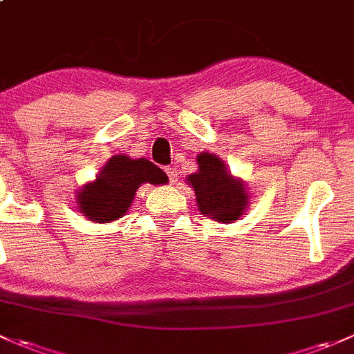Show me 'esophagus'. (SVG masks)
<instances>
[{
    "instance_id": "esophagus-1",
    "label": "esophagus",
    "mask_w": 354,
    "mask_h": 354,
    "mask_svg": "<svg viewBox=\"0 0 354 354\" xmlns=\"http://www.w3.org/2000/svg\"><path fill=\"white\" fill-rule=\"evenodd\" d=\"M165 172H167V176H169L170 182H177V170L174 169V167H167Z\"/></svg>"
}]
</instances>
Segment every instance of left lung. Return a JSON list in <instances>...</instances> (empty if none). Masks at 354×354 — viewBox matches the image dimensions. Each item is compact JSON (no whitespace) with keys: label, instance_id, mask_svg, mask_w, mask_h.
Listing matches in <instances>:
<instances>
[{"label":"left lung","instance_id":"1","mask_svg":"<svg viewBox=\"0 0 354 354\" xmlns=\"http://www.w3.org/2000/svg\"><path fill=\"white\" fill-rule=\"evenodd\" d=\"M198 165L199 172L191 174L187 180L194 187L201 213L223 223L239 220L249 199L245 185L228 174L225 163L216 155L201 153Z\"/></svg>","mask_w":354,"mask_h":354}]
</instances>
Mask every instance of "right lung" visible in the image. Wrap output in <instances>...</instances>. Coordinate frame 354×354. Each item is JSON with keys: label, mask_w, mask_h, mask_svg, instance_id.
I'll return each mask as SVG.
<instances>
[{"label": "right lung", "mask_w": 354, "mask_h": 354, "mask_svg": "<svg viewBox=\"0 0 354 354\" xmlns=\"http://www.w3.org/2000/svg\"><path fill=\"white\" fill-rule=\"evenodd\" d=\"M167 180V174L150 160L112 156L98 174L97 180L86 184L80 192V213L97 223H109L126 213L141 184L150 182L158 185Z\"/></svg>", "instance_id": "1"}]
</instances>
